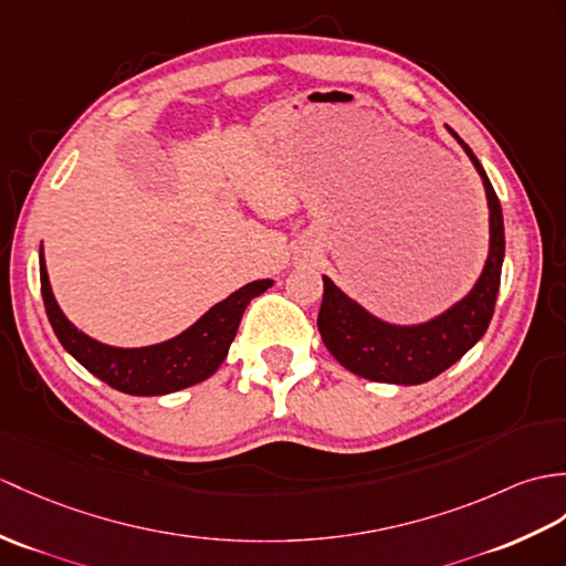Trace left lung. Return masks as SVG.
I'll return each mask as SVG.
<instances>
[{
  "instance_id": "left-lung-1",
  "label": "left lung",
  "mask_w": 566,
  "mask_h": 566,
  "mask_svg": "<svg viewBox=\"0 0 566 566\" xmlns=\"http://www.w3.org/2000/svg\"><path fill=\"white\" fill-rule=\"evenodd\" d=\"M478 168L490 207V253L480 280L449 311L419 325H392L376 318L323 274L318 331L325 347L347 371L378 384L417 386L449 369L488 333L502 282L504 217L502 205L478 156L449 127Z\"/></svg>"
}]
</instances>
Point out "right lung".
I'll use <instances>...</instances> for the list:
<instances>
[{
	"mask_svg": "<svg viewBox=\"0 0 566 566\" xmlns=\"http://www.w3.org/2000/svg\"><path fill=\"white\" fill-rule=\"evenodd\" d=\"M270 286L272 280H258L241 286L239 292L209 308L186 333L166 339V343L135 349L111 347L76 331L67 315L60 311L55 296H52L41 248V292L52 331L62 347L86 371L127 396H166V392L190 388L212 376L227 359L245 306Z\"/></svg>",
	"mask_w": 566,
	"mask_h": 566,
	"instance_id": "1",
	"label": "right lung"
}]
</instances>
